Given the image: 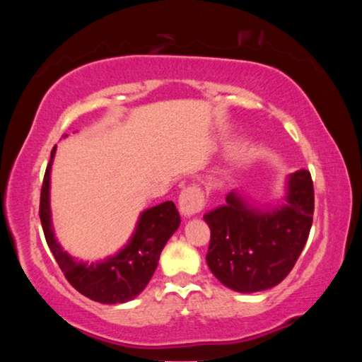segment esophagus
Segmentation results:
<instances>
[{
	"label": "esophagus",
	"instance_id": "1",
	"mask_svg": "<svg viewBox=\"0 0 362 362\" xmlns=\"http://www.w3.org/2000/svg\"><path fill=\"white\" fill-rule=\"evenodd\" d=\"M179 207L182 216L185 217H192L194 214L203 211L204 194L201 192V188L198 185H189L187 188H183L179 196Z\"/></svg>",
	"mask_w": 362,
	"mask_h": 362
}]
</instances>
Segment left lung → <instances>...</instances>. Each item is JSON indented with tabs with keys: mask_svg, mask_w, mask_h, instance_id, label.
Masks as SVG:
<instances>
[{
	"mask_svg": "<svg viewBox=\"0 0 362 362\" xmlns=\"http://www.w3.org/2000/svg\"><path fill=\"white\" fill-rule=\"evenodd\" d=\"M286 203L257 209L240 193L204 216L211 228L206 262L220 283L236 292H259L279 284L308 240L315 211L313 180L300 169L287 179Z\"/></svg>",
	"mask_w": 362,
	"mask_h": 362,
	"instance_id": "8db88e82",
	"label": "left lung"
}]
</instances>
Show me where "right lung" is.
Masks as SVG:
<instances>
[{"label":"right lung","mask_w":362,"mask_h":362,"mask_svg":"<svg viewBox=\"0 0 362 362\" xmlns=\"http://www.w3.org/2000/svg\"><path fill=\"white\" fill-rule=\"evenodd\" d=\"M56 146L51 151L41 187L40 218L47 246L65 278L75 289L94 302L124 303L136 298L148 284L158 267L163 247L180 225V216L173 201H166L140 214L129 243L118 254L94 263L81 262L60 247L52 230L49 185Z\"/></svg>","instance_id":"1"}]
</instances>
